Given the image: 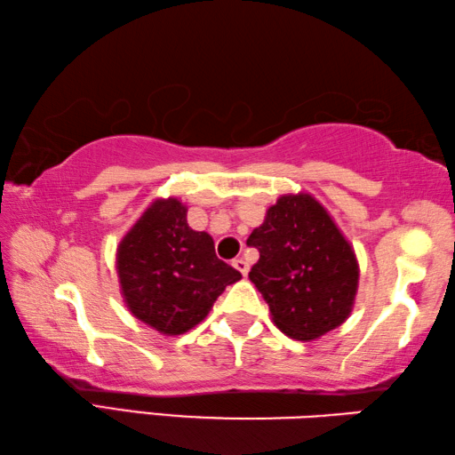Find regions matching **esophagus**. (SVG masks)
I'll return each mask as SVG.
<instances>
[{"label": "esophagus", "instance_id": "obj_1", "mask_svg": "<svg viewBox=\"0 0 455 455\" xmlns=\"http://www.w3.org/2000/svg\"><path fill=\"white\" fill-rule=\"evenodd\" d=\"M234 267H235L237 272H240L243 277L248 275V272H250V266H248V261H245L243 258H235V259H234Z\"/></svg>", "mask_w": 455, "mask_h": 455}]
</instances>
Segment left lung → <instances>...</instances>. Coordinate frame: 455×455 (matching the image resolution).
<instances>
[{
  "mask_svg": "<svg viewBox=\"0 0 455 455\" xmlns=\"http://www.w3.org/2000/svg\"><path fill=\"white\" fill-rule=\"evenodd\" d=\"M248 245L259 251L250 280L285 336L317 339L352 314L360 280L355 251L314 196H282Z\"/></svg>",
  "mask_w": 455,
  "mask_h": 455,
  "instance_id": "left-lung-1",
  "label": "left lung"
}]
</instances>
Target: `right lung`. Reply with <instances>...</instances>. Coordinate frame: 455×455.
I'll return each instance as SVG.
<instances>
[{
	"label": "right lung",
	"mask_w": 455,
	"mask_h": 455,
	"mask_svg": "<svg viewBox=\"0 0 455 455\" xmlns=\"http://www.w3.org/2000/svg\"><path fill=\"white\" fill-rule=\"evenodd\" d=\"M116 267L127 309L165 336L196 328L242 277L215 256L210 234L188 226L178 197L156 199L143 212L117 245Z\"/></svg>",
	"instance_id": "add662e5"
}]
</instances>
